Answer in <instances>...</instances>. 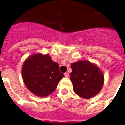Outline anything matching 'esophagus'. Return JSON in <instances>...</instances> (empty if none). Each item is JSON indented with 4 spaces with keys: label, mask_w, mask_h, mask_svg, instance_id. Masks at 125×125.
Wrapping results in <instances>:
<instances>
[{
    "label": "esophagus",
    "mask_w": 125,
    "mask_h": 125,
    "mask_svg": "<svg viewBox=\"0 0 125 125\" xmlns=\"http://www.w3.org/2000/svg\"><path fill=\"white\" fill-rule=\"evenodd\" d=\"M64 75H65V77H69V73H67V72H65V73H64Z\"/></svg>",
    "instance_id": "obj_1"
}]
</instances>
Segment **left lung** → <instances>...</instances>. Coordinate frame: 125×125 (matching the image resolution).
Masks as SVG:
<instances>
[{
	"label": "left lung",
	"instance_id": "1",
	"mask_svg": "<svg viewBox=\"0 0 125 125\" xmlns=\"http://www.w3.org/2000/svg\"><path fill=\"white\" fill-rule=\"evenodd\" d=\"M72 70L70 80L73 91L79 96L90 99L97 95L104 82V77L100 68L88 60H79L71 63Z\"/></svg>",
	"mask_w": 125,
	"mask_h": 125
}]
</instances>
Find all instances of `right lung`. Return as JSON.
Instances as JSON below:
<instances>
[{"label":"right lung","mask_w":125,"mask_h":125,"mask_svg":"<svg viewBox=\"0 0 125 125\" xmlns=\"http://www.w3.org/2000/svg\"><path fill=\"white\" fill-rule=\"evenodd\" d=\"M24 83L29 91L40 97H47L56 89L63 74L49 55L36 53L28 56L22 67Z\"/></svg>","instance_id":"right-lung-1"}]
</instances>
